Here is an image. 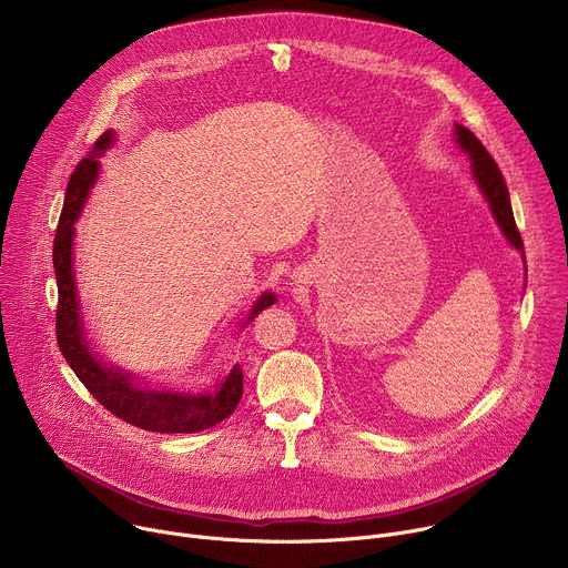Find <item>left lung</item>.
Returning a JSON list of instances; mask_svg holds the SVG:
<instances>
[{"mask_svg":"<svg viewBox=\"0 0 568 568\" xmlns=\"http://www.w3.org/2000/svg\"><path fill=\"white\" fill-rule=\"evenodd\" d=\"M456 141L469 154L474 178H476L485 200H488V204H490V209L495 213V220L499 222L504 235L510 240V245L515 250H519L521 256H524V240H521L519 229L515 224L508 186L504 182V175H501V171L497 166V161L493 159V154L485 150V145L467 128H463L458 123H456ZM524 261H526V256H524Z\"/></svg>","mask_w":568,"mask_h":568,"instance_id":"8db88e82","label":"left lung"}]
</instances>
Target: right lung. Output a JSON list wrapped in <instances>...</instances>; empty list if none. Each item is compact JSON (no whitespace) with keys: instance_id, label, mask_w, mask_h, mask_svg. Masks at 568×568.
Here are the masks:
<instances>
[{"instance_id":"1","label":"right lung","mask_w":568,"mask_h":568,"mask_svg":"<svg viewBox=\"0 0 568 568\" xmlns=\"http://www.w3.org/2000/svg\"><path fill=\"white\" fill-rule=\"evenodd\" d=\"M114 132H105L92 145L85 159H80L69 184L53 240V270L58 281V310H55V337L62 357L85 384V388L116 418L156 434H195L215 427L233 414L242 397V368L235 364L222 384L211 393H175V390H145L136 379L119 368H112L94 357L83 318L78 312L75 278H73V222L78 220L90 189L99 175V156L112 145ZM276 296L265 292L247 316L254 321L265 307L274 305Z\"/></svg>"}]
</instances>
